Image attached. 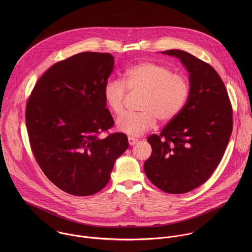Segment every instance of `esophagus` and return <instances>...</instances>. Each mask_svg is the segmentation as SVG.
<instances>
[{
    "label": "esophagus",
    "instance_id": "esophagus-1",
    "mask_svg": "<svg viewBox=\"0 0 252 252\" xmlns=\"http://www.w3.org/2000/svg\"><path fill=\"white\" fill-rule=\"evenodd\" d=\"M128 142H129L130 145H133V144H135L138 142V139L134 138V137H128Z\"/></svg>",
    "mask_w": 252,
    "mask_h": 252
}]
</instances>
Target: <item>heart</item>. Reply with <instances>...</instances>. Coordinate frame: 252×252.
Returning <instances> with one entry per match:
<instances>
[{"instance_id": "b5f03b06", "label": "heart", "mask_w": 252, "mask_h": 252, "mask_svg": "<svg viewBox=\"0 0 252 252\" xmlns=\"http://www.w3.org/2000/svg\"><path fill=\"white\" fill-rule=\"evenodd\" d=\"M131 93H144L137 113H126L117 121L119 131L131 136H141L151 130L157 118L168 123L174 120L184 107L190 93L188 77L165 65L154 62H141L128 68L124 81L109 79L104 88V97L108 108L117 116L125 109Z\"/></svg>"}]
</instances>
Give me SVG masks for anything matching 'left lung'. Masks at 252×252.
<instances>
[{"instance_id": "1", "label": "left lung", "mask_w": 252, "mask_h": 252, "mask_svg": "<svg viewBox=\"0 0 252 252\" xmlns=\"http://www.w3.org/2000/svg\"><path fill=\"white\" fill-rule=\"evenodd\" d=\"M189 72L190 93L180 114L159 135L147 138L152 152L144 169L147 179L170 194L189 192L211 178L233 130V109L216 70L192 54L171 49Z\"/></svg>"}]
</instances>
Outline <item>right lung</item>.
I'll return each mask as SVG.
<instances>
[{
    "mask_svg": "<svg viewBox=\"0 0 252 252\" xmlns=\"http://www.w3.org/2000/svg\"><path fill=\"white\" fill-rule=\"evenodd\" d=\"M113 65L111 54L100 52L59 61L36 81L26 105L29 142L39 168L74 196L101 191L129 145L123 133L101 136L114 125L104 97Z\"/></svg>",
    "mask_w": 252,
    "mask_h": 252,
    "instance_id": "obj_1",
    "label": "right lung"
}]
</instances>
